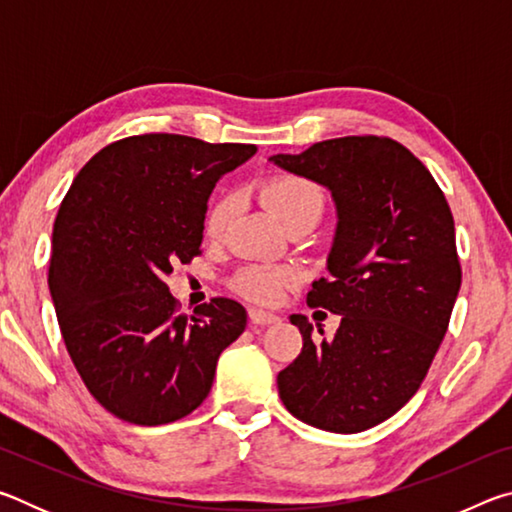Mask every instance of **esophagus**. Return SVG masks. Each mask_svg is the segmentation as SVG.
Instances as JSON below:
<instances>
[{
	"label": "esophagus",
	"mask_w": 512,
	"mask_h": 512,
	"mask_svg": "<svg viewBox=\"0 0 512 512\" xmlns=\"http://www.w3.org/2000/svg\"><path fill=\"white\" fill-rule=\"evenodd\" d=\"M248 318H250V323H253V325H273V323H277V320H280V316L271 314V311L257 309V307L248 311Z\"/></svg>",
	"instance_id": "1"
}]
</instances>
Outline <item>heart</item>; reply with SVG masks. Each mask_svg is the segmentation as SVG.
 <instances>
[{"mask_svg": "<svg viewBox=\"0 0 512 512\" xmlns=\"http://www.w3.org/2000/svg\"><path fill=\"white\" fill-rule=\"evenodd\" d=\"M264 198L273 214L277 216L284 228L296 221H318L323 214L325 198L323 192L298 176H277L264 185ZM235 201L232 196H221L216 201L205 219V230L212 237L221 235L228 225ZM293 280L291 268L282 266H248L237 275V289L246 298L257 302H275L282 296V291Z\"/></svg>", "mask_w": 512, "mask_h": 512, "instance_id": "b5f03b06", "label": "heart"}]
</instances>
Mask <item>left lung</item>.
Here are the masks:
<instances>
[{
  "label": "left lung",
  "instance_id": "left-lung-1",
  "mask_svg": "<svg viewBox=\"0 0 512 512\" xmlns=\"http://www.w3.org/2000/svg\"><path fill=\"white\" fill-rule=\"evenodd\" d=\"M268 162L332 194L327 277L307 305L341 316L318 345L309 320L291 316L302 352L277 391L311 427L366 431L411 400L447 332L461 289L454 216L429 169L388 137H334Z\"/></svg>",
  "mask_w": 512,
  "mask_h": 512
}]
</instances>
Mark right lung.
I'll use <instances>...</instances> for the list:
<instances>
[{"mask_svg":"<svg viewBox=\"0 0 512 512\" xmlns=\"http://www.w3.org/2000/svg\"><path fill=\"white\" fill-rule=\"evenodd\" d=\"M255 151L135 135L101 149L69 187L54 223L49 293L83 384L115 418L142 427L185 418L246 329V309L230 298L178 314L164 280L201 253L214 185Z\"/></svg>","mask_w":512,"mask_h":512,"instance_id":"add662e5","label":"right lung"}]
</instances>
